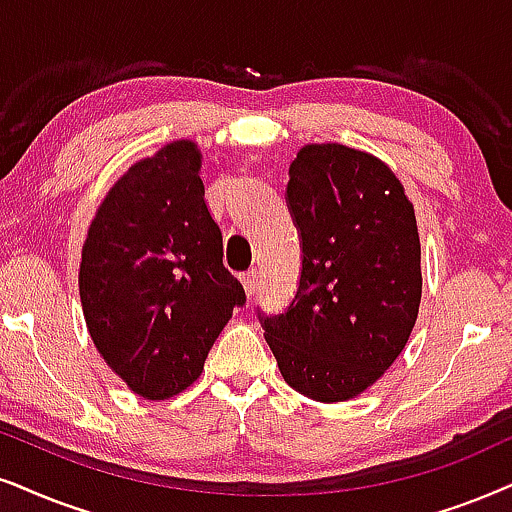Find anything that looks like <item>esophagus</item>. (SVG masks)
I'll list each match as a JSON object with an SVG mask.
<instances>
[{"label":"esophagus","mask_w":512,"mask_h":512,"mask_svg":"<svg viewBox=\"0 0 512 512\" xmlns=\"http://www.w3.org/2000/svg\"><path fill=\"white\" fill-rule=\"evenodd\" d=\"M257 269H250V271H245V274L241 276V281H243V288H245V293H248V297H252L257 293Z\"/></svg>","instance_id":"esophagus-1"}]
</instances>
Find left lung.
<instances>
[{"label":"left lung","mask_w":512,"mask_h":512,"mask_svg":"<svg viewBox=\"0 0 512 512\" xmlns=\"http://www.w3.org/2000/svg\"><path fill=\"white\" fill-rule=\"evenodd\" d=\"M286 203L302 271L286 312H257L283 380L304 397H357L394 364L423 293L416 212L383 160L342 144L304 146Z\"/></svg>","instance_id":"8db88e82"}]
</instances>
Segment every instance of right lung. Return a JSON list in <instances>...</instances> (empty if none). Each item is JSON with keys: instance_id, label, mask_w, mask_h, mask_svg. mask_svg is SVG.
Segmentation results:
<instances>
[{"instance_id": "right-lung-1", "label": "right lung", "mask_w": 512, "mask_h": 512, "mask_svg": "<svg viewBox=\"0 0 512 512\" xmlns=\"http://www.w3.org/2000/svg\"><path fill=\"white\" fill-rule=\"evenodd\" d=\"M200 151L174 141L132 165L89 226L80 264L84 321L106 364L144 399H167L203 373L236 307L222 231L205 205Z\"/></svg>"}]
</instances>
